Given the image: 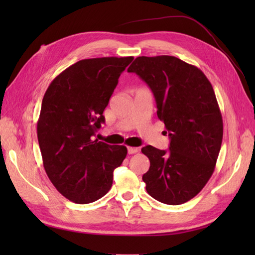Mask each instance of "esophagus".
I'll use <instances>...</instances> for the list:
<instances>
[{
  "label": "esophagus",
  "instance_id": "esophagus-1",
  "mask_svg": "<svg viewBox=\"0 0 255 255\" xmlns=\"http://www.w3.org/2000/svg\"><path fill=\"white\" fill-rule=\"evenodd\" d=\"M128 153L129 154H133V153H137L138 151H139V149L138 148H134V147H128Z\"/></svg>",
  "mask_w": 255,
  "mask_h": 255
}]
</instances>
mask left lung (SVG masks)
Here are the masks:
<instances>
[{
    "mask_svg": "<svg viewBox=\"0 0 255 255\" xmlns=\"http://www.w3.org/2000/svg\"><path fill=\"white\" fill-rule=\"evenodd\" d=\"M133 72L153 93L156 114L170 137L169 151L145 145L150 160L143 174L151 197L181 205L196 196L213 175L224 134L215 92L198 68L172 56L138 57Z\"/></svg>",
    "mask_w": 255,
    "mask_h": 255,
    "instance_id": "1",
    "label": "left lung"
}]
</instances>
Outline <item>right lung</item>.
<instances>
[{
    "label": "right lung",
    "instance_id": "add662e5",
    "mask_svg": "<svg viewBox=\"0 0 255 255\" xmlns=\"http://www.w3.org/2000/svg\"><path fill=\"white\" fill-rule=\"evenodd\" d=\"M133 57L80 60L48 86L37 123V137L48 177L77 204L93 203L110 191L113 173L127 155L125 145L92 137L105 122L122 72Z\"/></svg>",
    "mask_w": 255,
    "mask_h": 255
}]
</instances>
